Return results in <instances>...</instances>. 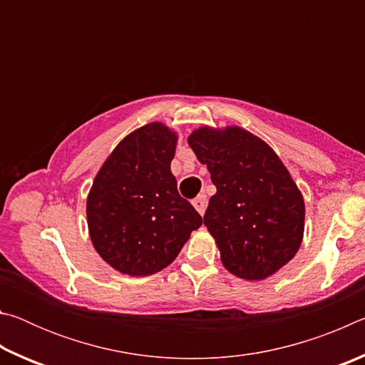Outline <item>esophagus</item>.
I'll return each mask as SVG.
<instances>
[{
  "label": "esophagus",
  "mask_w": 365,
  "mask_h": 365,
  "mask_svg": "<svg viewBox=\"0 0 365 365\" xmlns=\"http://www.w3.org/2000/svg\"><path fill=\"white\" fill-rule=\"evenodd\" d=\"M193 206L196 207V211L200 212L201 215L206 212V206H207V197L205 193H200L195 200H193Z\"/></svg>",
  "instance_id": "obj_1"
}]
</instances>
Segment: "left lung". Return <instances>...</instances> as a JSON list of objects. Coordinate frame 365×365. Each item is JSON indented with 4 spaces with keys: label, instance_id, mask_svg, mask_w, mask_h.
Returning a JSON list of instances; mask_svg holds the SVG:
<instances>
[{
    "label": "left lung",
    "instance_id": "obj_1",
    "mask_svg": "<svg viewBox=\"0 0 365 365\" xmlns=\"http://www.w3.org/2000/svg\"><path fill=\"white\" fill-rule=\"evenodd\" d=\"M188 145L217 188L205 225L227 270L246 280L275 274L298 252L304 232V201L285 165L240 127L200 128Z\"/></svg>",
    "mask_w": 365,
    "mask_h": 365
}]
</instances>
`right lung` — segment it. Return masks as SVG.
<instances>
[{
	"mask_svg": "<svg viewBox=\"0 0 365 365\" xmlns=\"http://www.w3.org/2000/svg\"><path fill=\"white\" fill-rule=\"evenodd\" d=\"M177 137L148 123L117 145L86 200L91 242L122 274L143 277L174 261L202 217L178 195L170 172Z\"/></svg>",
	"mask_w": 365,
	"mask_h": 365,
	"instance_id": "right-lung-1",
	"label": "right lung"
}]
</instances>
